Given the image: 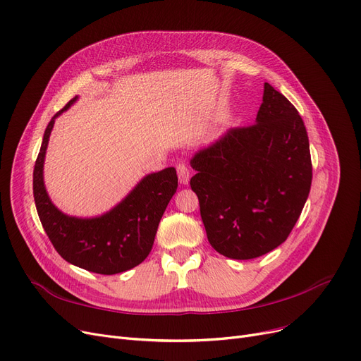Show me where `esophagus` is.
<instances>
[{
    "mask_svg": "<svg viewBox=\"0 0 361 361\" xmlns=\"http://www.w3.org/2000/svg\"><path fill=\"white\" fill-rule=\"evenodd\" d=\"M178 176H179V182L182 183V185H188V182H190V179H191V170H190V167L186 166V164H179L178 166Z\"/></svg>",
    "mask_w": 361,
    "mask_h": 361,
    "instance_id": "34e87169",
    "label": "esophagus"
}]
</instances>
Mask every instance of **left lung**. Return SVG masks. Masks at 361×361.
<instances>
[{"label":"left lung","mask_w":361,"mask_h":361,"mask_svg":"<svg viewBox=\"0 0 361 361\" xmlns=\"http://www.w3.org/2000/svg\"><path fill=\"white\" fill-rule=\"evenodd\" d=\"M191 167L212 247L238 261L259 257L289 237L308 198L312 166L305 124L265 82L256 123L229 128L195 152Z\"/></svg>","instance_id":"obj_1"}]
</instances>
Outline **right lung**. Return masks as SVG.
Segmentation results:
<instances>
[{"label":"right lung","mask_w":361,"mask_h":361,"mask_svg":"<svg viewBox=\"0 0 361 361\" xmlns=\"http://www.w3.org/2000/svg\"><path fill=\"white\" fill-rule=\"evenodd\" d=\"M78 97L50 120L34 167V200L39 221L54 249L66 262L104 276L124 272L149 255L158 224L178 190L175 167L147 175L109 212L94 218H77L57 209L44 185V160L54 120Z\"/></svg>","instance_id":"add662e5"}]
</instances>
